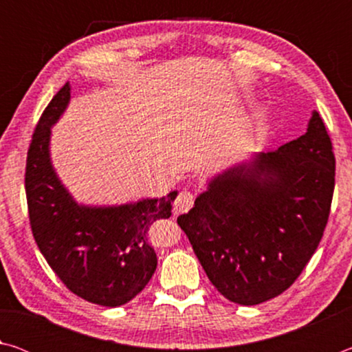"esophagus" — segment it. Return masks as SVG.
<instances>
[{"label":"esophagus","mask_w":352,"mask_h":352,"mask_svg":"<svg viewBox=\"0 0 352 352\" xmlns=\"http://www.w3.org/2000/svg\"><path fill=\"white\" fill-rule=\"evenodd\" d=\"M194 205V195L189 192V190H183V192L178 194V197L174 201V208H172V211H174V216H178V214H183V212H188L190 208Z\"/></svg>","instance_id":"1"}]
</instances>
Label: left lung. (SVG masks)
Segmentation results:
<instances>
[{"label":"left lung","mask_w":352,"mask_h":352,"mask_svg":"<svg viewBox=\"0 0 352 352\" xmlns=\"http://www.w3.org/2000/svg\"><path fill=\"white\" fill-rule=\"evenodd\" d=\"M333 184L331 138L314 110L300 138L212 175L177 223L226 300L261 305L287 290L312 258Z\"/></svg>","instance_id":"obj_1"}]
</instances>
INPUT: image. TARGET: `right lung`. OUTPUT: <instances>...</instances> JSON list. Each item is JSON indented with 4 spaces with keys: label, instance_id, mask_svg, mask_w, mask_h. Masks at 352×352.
<instances>
[{
    "label": "right lung",
    "instance_id": "1",
    "mask_svg": "<svg viewBox=\"0 0 352 352\" xmlns=\"http://www.w3.org/2000/svg\"><path fill=\"white\" fill-rule=\"evenodd\" d=\"M69 100L67 82L41 115L28 152L25 186L32 234L47 264L73 294L93 305L118 307L151 281L157 253L148 230L155 220L170 217L178 192L121 205L79 204L51 160V129Z\"/></svg>",
    "mask_w": 352,
    "mask_h": 352
}]
</instances>
